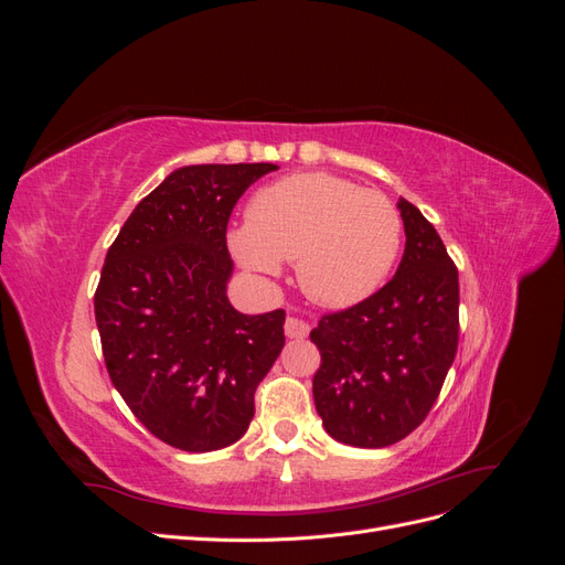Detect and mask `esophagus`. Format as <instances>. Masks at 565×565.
<instances>
[{
	"label": "esophagus",
	"instance_id": "esophagus-1",
	"mask_svg": "<svg viewBox=\"0 0 565 565\" xmlns=\"http://www.w3.org/2000/svg\"><path fill=\"white\" fill-rule=\"evenodd\" d=\"M309 322H303V320H299V318H295V316H287V320H285V334L289 337V339H306L309 337Z\"/></svg>",
	"mask_w": 565,
	"mask_h": 565
}]
</instances>
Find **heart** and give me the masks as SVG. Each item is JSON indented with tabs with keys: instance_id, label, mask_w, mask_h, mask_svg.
Instances as JSON below:
<instances>
[{
	"instance_id": "obj_1",
	"label": "heart",
	"mask_w": 565,
	"mask_h": 565,
	"mask_svg": "<svg viewBox=\"0 0 565 565\" xmlns=\"http://www.w3.org/2000/svg\"><path fill=\"white\" fill-rule=\"evenodd\" d=\"M401 241L396 204L330 174H295L262 188L247 224L228 233L237 264L259 278H276L285 262L297 259L301 289L330 309L377 292Z\"/></svg>"
}]
</instances>
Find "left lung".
Returning <instances> with one entry per match:
<instances>
[{
  "instance_id": "8db88e82",
  "label": "left lung",
  "mask_w": 565,
  "mask_h": 565,
  "mask_svg": "<svg viewBox=\"0 0 565 565\" xmlns=\"http://www.w3.org/2000/svg\"><path fill=\"white\" fill-rule=\"evenodd\" d=\"M405 252L380 292L322 316L313 401L334 440L386 448L429 415L455 361L459 280L436 228L413 202L398 200Z\"/></svg>"
}]
</instances>
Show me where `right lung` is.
<instances>
[{
  "mask_svg": "<svg viewBox=\"0 0 565 565\" xmlns=\"http://www.w3.org/2000/svg\"><path fill=\"white\" fill-rule=\"evenodd\" d=\"M278 164H188L125 221L106 254L94 313L106 367L146 429L185 452L241 440L254 391L285 347V311L228 301L226 226L235 202Z\"/></svg>",
  "mask_w": 565,
  "mask_h": 565,
  "instance_id": "add662e5",
  "label": "right lung"
}]
</instances>
